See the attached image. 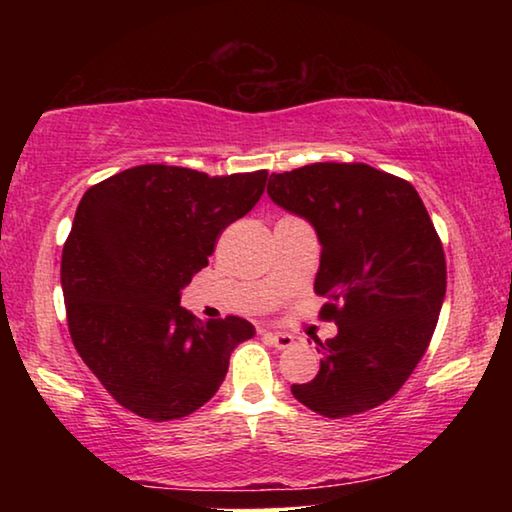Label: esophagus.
I'll use <instances>...</instances> for the list:
<instances>
[{"instance_id":"34e87169","label":"esophagus","mask_w":512,"mask_h":512,"mask_svg":"<svg viewBox=\"0 0 512 512\" xmlns=\"http://www.w3.org/2000/svg\"><path fill=\"white\" fill-rule=\"evenodd\" d=\"M264 339L277 350H287V348H291L293 343H296V339H293L291 334H277V332H266Z\"/></svg>"}]
</instances>
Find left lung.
Returning a JSON list of instances; mask_svg holds the SVG:
<instances>
[{
	"mask_svg": "<svg viewBox=\"0 0 512 512\" xmlns=\"http://www.w3.org/2000/svg\"><path fill=\"white\" fill-rule=\"evenodd\" d=\"M273 201L314 225L320 318L339 334L320 343V370L293 384L325 418L375 409L400 391L427 352L447 289L445 250L409 180L363 162H316L273 173Z\"/></svg>",
	"mask_w": 512,
	"mask_h": 512,
	"instance_id": "8db88e82",
	"label": "left lung"
}]
</instances>
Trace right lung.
<instances>
[{
	"mask_svg": "<svg viewBox=\"0 0 512 512\" xmlns=\"http://www.w3.org/2000/svg\"><path fill=\"white\" fill-rule=\"evenodd\" d=\"M266 178V169L207 176L140 164L83 194L60 262L67 327L124 409L153 422L201 409L232 350L255 334L239 316L198 323L178 302L221 232L262 198Z\"/></svg>",
	"mask_w": 512,
	"mask_h": 512,
	"instance_id": "1",
	"label": "right lung"
}]
</instances>
